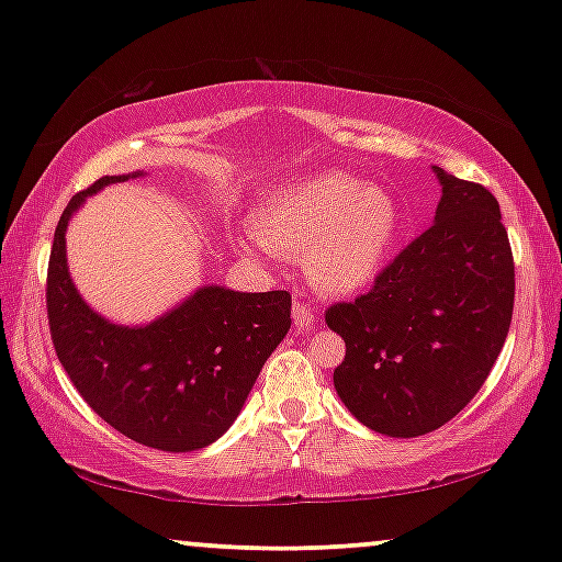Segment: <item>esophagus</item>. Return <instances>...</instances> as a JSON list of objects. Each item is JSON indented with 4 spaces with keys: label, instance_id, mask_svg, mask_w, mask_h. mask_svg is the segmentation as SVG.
<instances>
[{
    "label": "esophagus",
    "instance_id": "1",
    "mask_svg": "<svg viewBox=\"0 0 562 562\" xmlns=\"http://www.w3.org/2000/svg\"><path fill=\"white\" fill-rule=\"evenodd\" d=\"M291 317H294V325L296 329H310L314 322H317V312L312 310L310 304L302 302V299H296L294 302V312H291Z\"/></svg>",
    "mask_w": 562,
    "mask_h": 562
}]
</instances>
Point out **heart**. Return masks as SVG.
Instances as JSON below:
<instances>
[{"instance_id":"heart-1","label":"heart","mask_w":562,"mask_h":562,"mask_svg":"<svg viewBox=\"0 0 562 562\" xmlns=\"http://www.w3.org/2000/svg\"><path fill=\"white\" fill-rule=\"evenodd\" d=\"M396 229L394 199L340 171L289 183L252 212V233L266 250L306 256L314 283L337 294L363 289L381 273Z\"/></svg>"}]
</instances>
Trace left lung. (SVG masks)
I'll list each match as a JSON object with an SVG mask.
<instances>
[{
    "instance_id": "left-lung-1",
    "label": "left lung",
    "mask_w": 562,
    "mask_h": 562,
    "mask_svg": "<svg viewBox=\"0 0 562 562\" xmlns=\"http://www.w3.org/2000/svg\"><path fill=\"white\" fill-rule=\"evenodd\" d=\"M435 222L398 250L373 286L327 306L345 340L335 389L356 419L389 437H419L479 394L509 335L514 256L496 196L435 168Z\"/></svg>"
}]
</instances>
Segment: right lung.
<instances>
[{
	"mask_svg": "<svg viewBox=\"0 0 562 562\" xmlns=\"http://www.w3.org/2000/svg\"><path fill=\"white\" fill-rule=\"evenodd\" d=\"M125 179L102 176L60 214L45 281L50 340L76 391L106 425L148 448L199 450L233 425L289 333L291 294L204 286L148 327L110 325L74 289L66 225L89 194Z\"/></svg>",
	"mask_w": 562,
	"mask_h": 562,
	"instance_id": "add662e5",
	"label": "right lung"
}]
</instances>
